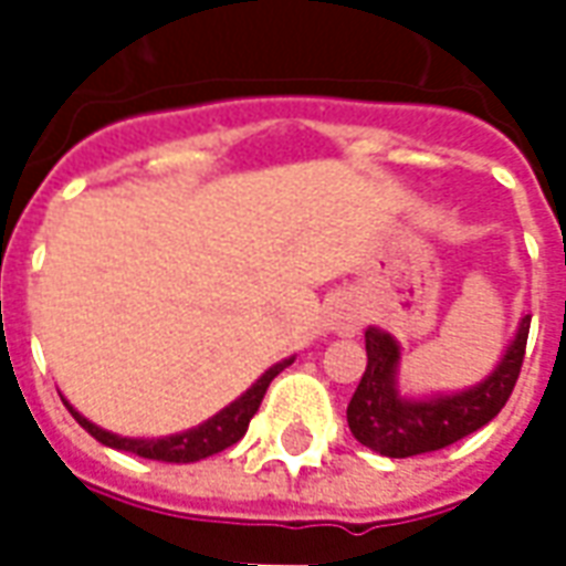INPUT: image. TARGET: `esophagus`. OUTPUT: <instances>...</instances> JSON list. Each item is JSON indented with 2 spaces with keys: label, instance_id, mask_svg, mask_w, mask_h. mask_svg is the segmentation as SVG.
Returning <instances> with one entry per match:
<instances>
[{
  "label": "esophagus",
  "instance_id": "obj_1",
  "mask_svg": "<svg viewBox=\"0 0 566 566\" xmlns=\"http://www.w3.org/2000/svg\"><path fill=\"white\" fill-rule=\"evenodd\" d=\"M364 324V312L352 303V300H339L333 303L331 308V331H336L339 336H355Z\"/></svg>",
  "mask_w": 566,
  "mask_h": 566
}]
</instances>
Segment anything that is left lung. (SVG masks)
I'll use <instances>...</instances> for the list:
<instances>
[{
  "label": "left lung",
  "mask_w": 566,
  "mask_h": 566,
  "mask_svg": "<svg viewBox=\"0 0 566 566\" xmlns=\"http://www.w3.org/2000/svg\"><path fill=\"white\" fill-rule=\"evenodd\" d=\"M531 331V315H524L515 339L500 357L494 373L473 388L458 394H433L424 400H409L400 394V345L391 333L367 331V373L360 376L355 397L348 403V427L357 442L385 458H412L439 451L470 437L510 400L524 360V345Z\"/></svg>",
  "instance_id": "8db88e82"
}]
</instances>
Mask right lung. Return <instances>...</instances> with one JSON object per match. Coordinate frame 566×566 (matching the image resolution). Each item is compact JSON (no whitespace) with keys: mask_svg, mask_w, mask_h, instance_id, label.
<instances>
[{"mask_svg":"<svg viewBox=\"0 0 566 566\" xmlns=\"http://www.w3.org/2000/svg\"><path fill=\"white\" fill-rule=\"evenodd\" d=\"M294 357H287L282 364L270 367L263 376H260L251 388H248L239 400H233L230 406H223L218 416H211L209 421H202L199 427H190L185 433H175V437H163V439H129V437H117V433H108L103 427H96L93 421L75 412L72 406L66 403V409L72 412V418L78 421L93 439H99L103 446L108 449H120L129 451V454H139V458H148V461H166V463H193L209 458V454H218V451L230 449L233 442L245 437L248 421L254 418V412L260 409V400L263 394L270 388V381L282 373L284 367H291Z\"/></svg>","mask_w":566,"mask_h":566,"instance_id":"right-lung-1","label":"right lung"}]
</instances>
